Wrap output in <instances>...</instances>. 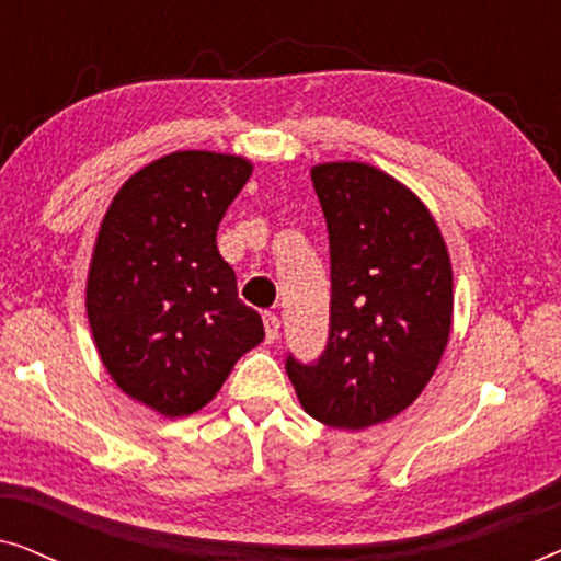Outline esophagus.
Segmentation results:
<instances>
[{
    "label": "esophagus",
    "instance_id": "1",
    "mask_svg": "<svg viewBox=\"0 0 561 561\" xmlns=\"http://www.w3.org/2000/svg\"><path fill=\"white\" fill-rule=\"evenodd\" d=\"M263 324H265V340H267V342H275V340H278V332H280V319L275 317V313H265V317H263Z\"/></svg>",
    "mask_w": 561,
    "mask_h": 561
}]
</instances>
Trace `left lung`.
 <instances>
[{"mask_svg":"<svg viewBox=\"0 0 561 561\" xmlns=\"http://www.w3.org/2000/svg\"><path fill=\"white\" fill-rule=\"evenodd\" d=\"M329 229L332 313L317 365L286 359L321 424L359 432L398 416L439 367L455 283L439 225L409 186L359 160L311 168Z\"/></svg>","mask_w":561,"mask_h":561,"instance_id":"left-lung-1","label":"left lung"}]
</instances>
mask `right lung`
<instances>
[{
    "label": "right lung",
    "instance_id": "add662e5",
    "mask_svg": "<svg viewBox=\"0 0 561 561\" xmlns=\"http://www.w3.org/2000/svg\"><path fill=\"white\" fill-rule=\"evenodd\" d=\"M250 175L242 156L175 150L129 175L99 225L87 278L91 336L122 393L160 416L204 409L265 340L217 250L219 221Z\"/></svg>",
    "mask_w": 561,
    "mask_h": 561
}]
</instances>
